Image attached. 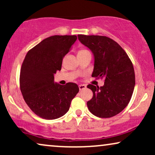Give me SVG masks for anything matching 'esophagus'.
<instances>
[{
  "instance_id": "34e87169",
  "label": "esophagus",
  "mask_w": 155,
  "mask_h": 155,
  "mask_svg": "<svg viewBox=\"0 0 155 155\" xmlns=\"http://www.w3.org/2000/svg\"><path fill=\"white\" fill-rule=\"evenodd\" d=\"M86 88V85L85 84H80L79 85V90H82Z\"/></svg>"
}]
</instances>
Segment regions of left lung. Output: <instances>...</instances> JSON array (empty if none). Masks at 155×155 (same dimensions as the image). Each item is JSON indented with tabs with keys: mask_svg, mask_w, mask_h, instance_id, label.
<instances>
[{
	"mask_svg": "<svg viewBox=\"0 0 155 155\" xmlns=\"http://www.w3.org/2000/svg\"><path fill=\"white\" fill-rule=\"evenodd\" d=\"M81 44L94 56L92 77L104 78L102 87L88 84L93 92L87 104L90 111L100 118H110L127 107L135 87V72L125 51L113 39L104 36L78 35Z\"/></svg>",
	"mask_w": 155,
	"mask_h": 155,
	"instance_id": "8db88e82",
	"label": "left lung"
}]
</instances>
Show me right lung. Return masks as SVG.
Here are the masks:
<instances>
[{"mask_svg":"<svg viewBox=\"0 0 155 155\" xmlns=\"http://www.w3.org/2000/svg\"><path fill=\"white\" fill-rule=\"evenodd\" d=\"M77 40L75 35L49 37L29 50L20 70V90L25 102L35 114L54 120L68 111L72 99L79 92L78 84L54 82L63 59Z\"/></svg>","mask_w":155,"mask_h":155,"instance_id":"right-lung-1","label":"right lung"}]
</instances>
